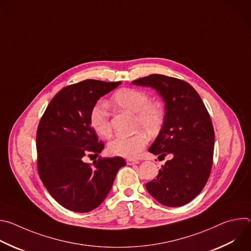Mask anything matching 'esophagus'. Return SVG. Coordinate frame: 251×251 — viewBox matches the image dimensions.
Here are the masks:
<instances>
[{
	"label": "esophagus",
	"mask_w": 251,
	"mask_h": 251,
	"mask_svg": "<svg viewBox=\"0 0 251 251\" xmlns=\"http://www.w3.org/2000/svg\"><path fill=\"white\" fill-rule=\"evenodd\" d=\"M126 163H127V165H129V166H132V165H136V164H139L140 162H139L138 160H133V159H127V160H126Z\"/></svg>",
	"instance_id": "34e87169"
}]
</instances>
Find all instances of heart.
<instances>
[{
  "instance_id": "1",
  "label": "heart",
  "mask_w": 251,
  "mask_h": 251,
  "mask_svg": "<svg viewBox=\"0 0 251 251\" xmlns=\"http://www.w3.org/2000/svg\"><path fill=\"white\" fill-rule=\"evenodd\" d=\"M111 104L117 108L124 109L135 114V124L147 132L156 133L164 121V109L159 102L150 101L149 95L139 89L122 88L111 97ZM89 121L93 130L102 137H109L111 123L109 112L106 106L98 102L93 105L89 113ZM148 143L147 135L136 132L133 135H119L108 144V151L115 156L123 158H135Z\"/></svg>"
}]
</instances>
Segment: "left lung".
<instances>
[{
    "instance_id": "obj_1",
    "label": "left lung",
    "mask_w": 251,
    "mask_h": 251,
    "mask_svg": "<svg viewBox=\"0 0 251 251\" xmlns=\"http://www.w3.org/2000/svg\"><path fill=\"white\" fill-rule=\"evenodd\" d=\"M132 83L154 88L165 102L163 126L149 152L158 159L172 158L146 189L166 206L184 205L201 193L210 174L214 131L209 114L199 93L184 80L151 75Z\"/></svg>"
}]
</instances>
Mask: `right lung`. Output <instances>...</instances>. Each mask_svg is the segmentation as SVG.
Segmentation results:
<instances>
[{
  "label": "right lung",
  "instance_id": "add662e5",
  "mask_svg": "<svg viewBox=\"0 0 251 251\" xmlns=\"http://www.w3.org/2000/svg\"><path fill=\"white\" fill-rule=\"evenodd\" d=\"M120 84L87 79L66 86L51 99L40 121L39 175L50 196L69 210L87 212L100 205L126 165L121 157H99L92 165L83 161L86 154L98 156L104 148L91 127L90 110Z\"/></svg>",
  "mask_w": 251,
  "mask_h": 251
}]
</instances>
